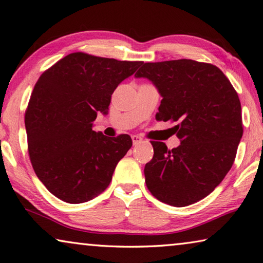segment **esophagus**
<instances>
[{
  "label": "esophagus",
  "mask_w": 263,
  "mask_h": 263,
  "mask_svg": "<svg viewBox=\"0 0 263 263\" xmlns=\"http://www.w3.org/2000/svg\"><path fill=\"white\" fill-rule=\"evenodd\" d=\"M131 138H132V141H133V144H135V146H137V144H139V143L143 142L142 138L139 137V136H132Z\"/></svg>",
  "instance_id": "esophagus-1"
}]
</instances>
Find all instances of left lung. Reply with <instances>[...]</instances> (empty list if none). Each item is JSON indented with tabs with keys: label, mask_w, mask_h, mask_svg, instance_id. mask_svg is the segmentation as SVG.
<instances>
[{
	"label": "left lung",
	"mask_w": 263,
	"mask_h": 263,
	"mask_svg": "<svg viewBox=\"0 0 263 263\" xmlns=\"http://www.w3.org/2000/svg\"><path fill=\"white\" fill-rule=\"evenodd\" d=\"M161 95L158 121L177 122L181 144L172 150L152 141L154 157L144 166L156 199L185 206L209 195L232 168L243 136L238 95L220 69L193 60L143 63L136 73Z\"/></svg>",
	"instance_id": "1"
}]
</instances>
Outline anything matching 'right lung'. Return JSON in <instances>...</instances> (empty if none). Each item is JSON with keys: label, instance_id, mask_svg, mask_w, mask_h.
Listing matches in <instances>:
<instances>
[{"label": "right lung", "instance_id": "obj_1", "mask_svg": "<svg viewBox=\"0 0 263 263\" xmlns=\"http://www.w3.org/2000/svg\"><path fill=\"white\" fill-rule=\"evenodd\" d=\"M141 61H117L77 52L39 77L25 114L28 153L37 177L55 197L82 203L109 185L131 137L92 130L108 111L111 93Z\"/></svg>", "mask_w": 263, "mask_h": 263}]
</instances>
